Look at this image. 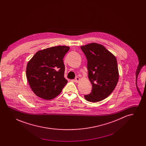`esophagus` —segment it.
I'll list each match as a JSON object with an SVG mask.
<instances>
[{
    "label": "esophagus",
    "instance_id": "obj_1",
    "mask_svg": "<svg viewBox=\"0 0 146 146\" xmlns=\"http://www.w3.org/2000/svg\"><path fill=\"white\" fill-rule=\"evenodd\" d=\"M79 80H80V78H79V77L76 76V78H75V80H74L75 82H76V83H78V82H79Z\"/></svg>",
    "mask_w": 146,
    "mask_h": 146
}]
</instances>
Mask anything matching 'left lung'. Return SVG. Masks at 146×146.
I'll list each match as a JSON object with an SVG mask.
<instances>
[{"label":"left lung","mask_w":146,"mask_h":146,"mask_svg":"<svg viewBox=\"0 0 146 146\" xmlns=\"http://www.w3.org/2000/svg\"><path fill=\"white\" fill-rule=\"evenodd\" d=\"M80 48L88 60V77L92 86L90 94L84 97L91 102L101 101L111 94L118 83L117 58L104 46L96 42Z\"/></svg>","instance_id":"obj_1"}]
</instances>
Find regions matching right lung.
I'll return each instance as SVG.
<instances>
[{
    "label": "right lung",
    "instance_id": "1",
    "mask_svg": "<svg viewBox=\"0 0 146 146\" xmlns=\"http://www.w3.org/2000/svg\"><path fill=\"white\" fill-rule=\"evenodd\" d=\"M70 47L57 46L38 51L29 61L26 77L32 91L38 97L49 100L57 96L67 79L63 58Z\"/></svg>",
    "mask_w": 146,
    "mask_h": 146
}]
</instances>
